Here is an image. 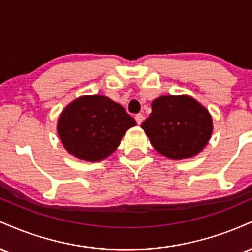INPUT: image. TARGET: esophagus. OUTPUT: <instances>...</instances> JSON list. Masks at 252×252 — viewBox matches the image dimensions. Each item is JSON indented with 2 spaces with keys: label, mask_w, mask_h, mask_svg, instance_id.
<instances>
[{
  "label": "esophagus",
  "mask_w": 252,
  "mask_h": 252,
  "mask_svg": "<svg viewBox=\"0 0 252 252\" xmlns=\"http://www.w3.org/2000/svg\"><path fill=\"white\" fill-rule=\"evenodd\" d=\"M135 120H136V122H137L138 126H140V124L142 123L143 121H144V116H143L142 114H137V115H136V116H135Z\"/></svg>",
  "instance_id": "1"
}]
</instances>
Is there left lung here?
Returning a JSON list of instances; mask_svg holds the SVG:
<instances>
[{
	"mask_svg": "<svg viewBox=\"0 0 252 252\" xmlns=\"http://www.w3.org/2000/svg\"><path fill=\"white\" fill-rule=\"evenodd\" d=\"M141 128L160 154L182 160L205 148L212 135L213 123L209 110L194 98L169 94L153 100L152 114Z\"/></svg>",
	"mask_w": 252,
	"mask_h": 252,
	"instance_id": "left-lung-1",
	"label": "left lung"
}]
</instances>
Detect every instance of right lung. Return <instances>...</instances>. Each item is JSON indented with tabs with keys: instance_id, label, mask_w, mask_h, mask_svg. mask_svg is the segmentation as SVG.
<instances>
[{
	"instance_id": "right-lung-1",
	"label": "right lung",
	"mask_w": 252,
	"mask_h": 252,
	"mask_svg": "<svg viewBox=\"0 0 252 252\" xmlns=\"http://www.w3.org/2000/svg\"><path fill=\"white\" fill-rule=\"evenodd\" d=\"M136 126L122 105L100 94L82 96L68 104L58 120L65 149L80 160L98 162L120 146L126 130Z\"/></svg>"
}]
</instances>
